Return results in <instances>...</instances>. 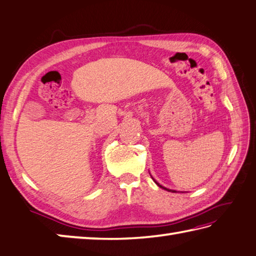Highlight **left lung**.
<instances>
[{"label":"left lung","instance_id":"1","mask_svg":"<svg viewBox=\"0 0 256 256\" xmlns=\"http://www.w3.org/2000/svg\"><path fill=\"white\" fill-rule=\"evenodd\" d=\"M151 178L153 179V181H154V182H156V184L158 186H159V187H160V188H162V189H164V190H166V192H176V190H171V189H168V188H166V187H164V186H161V184H160L159 182H156V179H154V178H153V176H151Z\"/></svg>","mask_w":256,"mask_h":256}]
</instances>
